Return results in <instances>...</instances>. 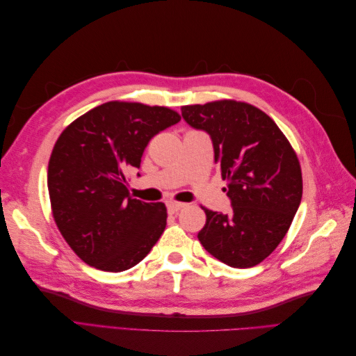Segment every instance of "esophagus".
Instances as JSON below:
<instances>
[{"mask_svg":"<svg viewBox=\"0 0 356 356\" xmlns=\"http://www.w3.org/2000/svg\"><path fill=\"white\" fill-rule=\"evenodd\" d=\"M166 207H168V211L170 212V213H175V212H178L179 209H182L186 207V203H179V202H168L166 203Z\"/></svg>","mask_w":356,"mask_h":356,"instance_id":"esophagus-1","label":"esophagus"}]
</instances>
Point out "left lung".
Segmentation results:
<instances>
[{
  "mask_svg": "<svg viewBox=\"0 0 356 356\" xmlns=\"http://www.w3.org/2000/svg\"><path fill=\"white\" fill-rule=\"evenodd\" d=\"M181 113L211 136L232 203L229 213L203 208L200 243L230 267L260 264L284 239L303 195L293 147L272 118L250 104L225 99L186 105Z\"/></svg>",
  "mask_w": 356,
  "mask_h": 356,
  "instance_id": "obj_1",
  "label": "left lung"
}]
</instances>
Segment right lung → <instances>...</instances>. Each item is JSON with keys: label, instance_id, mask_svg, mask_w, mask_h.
Here are the masks:
<instances>
[{"label": "right lung", "instance_id": "1", "mask_svg": "<svg viewBox=\"0 0 356 356\" xmlns=\"http://www.w3.org/2000/svg\"><path fill=\"white\" fill-rule=\"evenodd\" d=\"M179 120L166 106L113 101L79 117L58 138L47 170L53 218L86 264L123 272L159 241L165 203L132 199L124 174L141 166L149 139Z\"/></svg>", "mask_w": 356, "mask_h": 356}]
</instances>
